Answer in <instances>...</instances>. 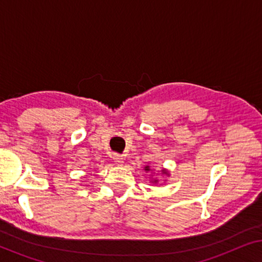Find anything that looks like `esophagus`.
<instances>
[{
  "label": "esophagus",
  "mask_w": 262,
  "mask_h": 262,
  "mask_svg": "<svg viewBox=\"0 0 262 262\" xmlns=\"http://www.w3.org/2000/svg\"><path fill=\"white\" fill-rule=\"evenodd\" d=\"M113 161L117 164H120V166H121V164L124 163V157L120 156V155H118V154H114V155H113Z\"/></svg>",
  "instance_id": "esophagus-1"
}]
</instances>
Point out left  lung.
<instances>
[{
	"label": "left lung",
	"mask_w": 262,
	"mask_h": 262,
	"mask_svg": "<svg viewBox=\"0 0 262 262\" xmlns=\"http://www.w3.org/2000/svg\"><path fill=\"white\" fill-rule=\"evenodd\" d=\"M144 170L146 173H151V168H150V166H145ZM161 175H168V177H169V171H168L166 168H162V169H161ZM150 182H152V184H157V182H159V179L155 177L150 178Z\"/></svg>",
	"instance_id": "8db88e82"
}]
</instances>
